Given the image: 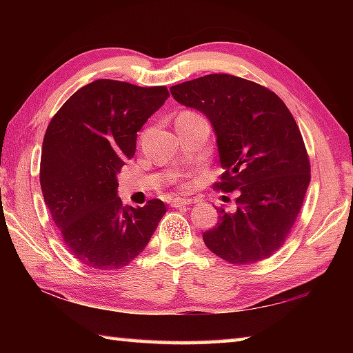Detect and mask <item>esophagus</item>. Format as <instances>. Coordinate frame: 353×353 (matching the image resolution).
Here are the masks:
<instances>
[{
	"label": "esophagus",
	"instance_id": "esophagus-1",
	"mask_svg": "<svg viewBox=\"0 0 353 353\" xmlns=\"http://www.w3.org/2000/svg\"><path fill=\"white\" fill-rule=\"evenodd\" d=\"M188 204H190V199H185V198H174L171 201V207H182Z\"/></svg>",
	"mask_w": 353,
	"mask_h": 353
}]
</instances>
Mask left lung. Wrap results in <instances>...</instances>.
I'll list each match as a JSON object with an SVG mask.
<instances>
[{
	"label": "left lung",
	"instance_id": "1",
	"mask_svg": "<svg viewBox=\"0 0 353 353\" xmlns=\"http://www.w3.org/2000/svg\"><path fill=\"white\" fill-rule=\"evenodd\" d=\"M179 104L210 121L223 166L221 191L238 193L236 210L202 234L205 246L235 265L271 256L301 212L310 162L301 130L276 93L232 74H207L170 88Z\"/></svg>",
	"mask_w": 353,
	"mask_h": 353
}]
</instances>
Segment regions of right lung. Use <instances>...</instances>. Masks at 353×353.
<instances>
[{"label":"right lung","mask_w":353,"mask_h":353,"mask_svg":"<svg viewBox=\"0 0 353 353\" xmlns=\"http://www.w3.org/2000/svg\"><path fill=\"white\" fill-rule=\"evenodd\" d=\"M168 97L166 87L98 79L71 94L51 119L41 191L65 244L83 265L104 271L129 265L166 213L160 199L123 205L117 174L134 157L137 132Z\"/></svg>","instance_id":"add662e5"}]
</instances>
